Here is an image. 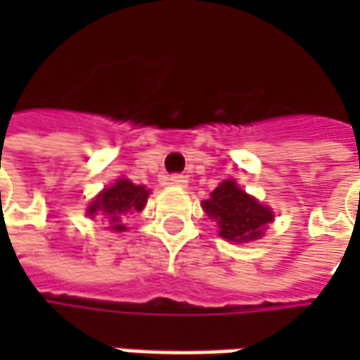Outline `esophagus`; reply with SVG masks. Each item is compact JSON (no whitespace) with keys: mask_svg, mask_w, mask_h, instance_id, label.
Listing matches in <instances>:
<instances>
[{"mask_svg":"<svg viewBox=\"0 0 360 360\" xmlns=\"http://www.w3.org/2000/svg\"><path fill=\"white\" fill-rule=\"evenodd\" d=\"M166 180H168V184H172V186H178V188H184L188 184V180L184 174H170Z\"/></svg>","mask_w":360,"mask_h":360,"instance_id":"esophagus-1","label":"esophagus"}]
</instances>
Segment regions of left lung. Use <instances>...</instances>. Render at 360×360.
Wrapping results in <instances>:
<instances>
[{
    "label": "left lung",
    "instance_id": "8db88e82",
    "mask_svg": "<svg viewBox=\"0 0 360 360\" xmlns=\"http://www.w3.org/2000/svg\"><path fill=\"white\" fill-rule=\"evenodd\" d=\"M202 208L216 220L218 234L232 242L256 240L272 222V210L248 196L232 180H224L216 188L210 198L202 202Z\"/></svg>",
    "mask_w": 360,
    "mask_h": 360
}]
</instances>
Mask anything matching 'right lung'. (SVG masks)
Returning <instances> with one entry per match:
<instances>
[{"mask_svg":"<svg viewBox=\"0 0 360 360\" xmlns=\"http://www.w3.org/2000/svg\"><path fill=\"white\" fill-rule=\"evenodd\" d=\"M148 194H150V190H146L144 186H136L130 180L122 178L114 186L105 188L104 192L91 202L88 206V214H105L112 230L122 232V230H126V226L122 224V218L126 214H131L134 210L140 212L146 206Z\"/></svg>","mask_w":360,"mask_h":360,"instance_id":"right-lung-1","label":"right lung"}]
</instances>
